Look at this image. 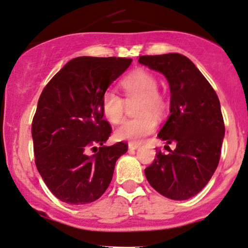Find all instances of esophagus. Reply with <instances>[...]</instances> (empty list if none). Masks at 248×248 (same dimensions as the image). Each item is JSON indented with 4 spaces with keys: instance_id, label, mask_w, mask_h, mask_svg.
<instances>
[{
    "instance_id": "obj_1",
    "label": "esophagus",
    "mask_w": 248,
    "mask_h": 248,
    "mask_svg": "<svg viewBox=\"0 0 248 248\" xmlns=\"http://www.w3.org/2000/svg\"><path fill=\"white\" fill-rule=\"evenodd\" d=\"M140 146V144L139 143H129L128 144V149L129 150H137Z\"/></svg>"
}]
</instances>
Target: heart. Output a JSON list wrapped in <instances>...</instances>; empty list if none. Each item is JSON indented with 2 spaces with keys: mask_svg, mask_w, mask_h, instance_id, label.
I'll return each mask as SVG.
<instances>
[{
  "mask_svg": "<svg viewBox=\"0 0 248 248\" xmlns=\"http://www.w3.org/2000/svg\"><path fill=\"white\" fill-rule=\"evenodd\" d=\"M122 89L128 103L139 99L135 109L137 118L124 121L115 130L114 136L119 140L139 143L151 135L156 128V120L166 109L165 97L156 92L158 82L150 72L136 70L122 80ZM124 99L113 90H108L102 97V111L106 120L117 124L124 115Z\"/></svg>",
  "mask_w": 248,
  "mask_h": 248,
  "instance_id": "b5f03b06",
  "label": "heart"
}]
</instances>
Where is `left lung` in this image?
<instances>
[{"instance_id":"obj_1","label":"left lung","mask_w":248,"mask_h":248,"mask_svg":"<svg viewBox=\"0 0 248 248\" xmlns=\"http://www.w3.org/2000/svg\"><path fill=\"white\" fill-rule=\"evenodd\" d=\"M139 62L164 74L170 89V114L158 134L168 153L156 151L145 176L164 197L186 200L206 186L220 161L225 133L220 101L186 56H140ZM170 142L175 150L168 146Z\"/></svg>"}]
</instances>
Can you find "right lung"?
Instances as JSON below:
<instances>
[{
	"label": "right lung",
	"instance_id": "obj_1",
	"mask_svg": "<svg viewBox=\"0 0 248 248\" xmlns=\"http://www.w3.org/2000/svg\"><path fill=\"white\" fill-rule=\"evenodd\" d=\"M131 62L74 58L41 93L32 124L35 165L62 202L84 205L101 198L113 177L115 162L127 152L126 143L105 145L112 128L103 118L102 97Z\"/></svg>",
	"mask_w": 248,
	"mask_h": 248
}]
</instances>
